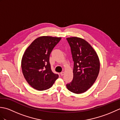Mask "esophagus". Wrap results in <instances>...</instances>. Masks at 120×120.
<instances>
[{"instance_id": "1", "label": "esophagus", "mask_w": 120, "mask_h": 120, "mask_svg": "<svg viewBox=\"0 0 120 120\" xmlns=\"http://www.w3.org/2000/svg\"><path fill=\"white\" fill-rule=\"evenodd\" d=\"M64 73L63 72H61V73H60V75L61 76H63V75H64Z\"/></svg>"}]
</instances>
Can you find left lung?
Instances as JSON below:
<instances>
[{
    "label": "left lung",
    "instance_id": "1",
    "mask_svg": "<svg viewBox=\"0 0 120 120\" xmlns=\"http://www.w3.org/2000/svg\"><path fill=\"white\" fill-rule=\"evenodd\" d=\"M74 61L73 78L67 84L68 89L76 94L87 91L98 77L100 64L95 51L89 43L77 37L67 38Z\"/></svg>",
    "mask_w": 120,
    "mask_h": 120
}]
</instances>
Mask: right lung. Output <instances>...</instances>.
<instances>
[{
  "instance_id": "right-lung-1",
  "label": "right lung",
  "mask_w": 120,
  "mask_h": 120,
  "mask_svg": "<svg viewBox=\"0 0 120 120\" xmlns=\"http://www.w3.org/2000/svg\"><path fill=\"white\" fill-rule=\"evenodd\" d=\"M61 38L41 37L27 48L22 60V72L26 81L39 91L50 88L59 75L52 72L49 56Z\"/></svg>"
}]
</instances>
